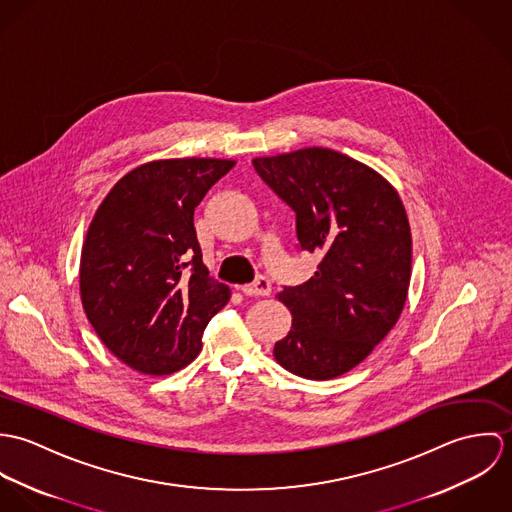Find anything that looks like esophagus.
I'll use <instances>...</instances> for the list:
<instances>
[{"label":"esophagus","mask_w":512,"mask_h":512,"mask_svg":"<svg viewBox=\"0 0 512 512\" xmlns=\"http://www.w3.org/2000/svg\"><path fill=\"white\" fill-rule=\"evenodd\" d=\"M242 293H244V295H250V297H264V295H270V293H272V284H270L268 278L258 276L252 284L242 286Z\"/></svg>","instance_id":"esophagus-1"}]
</instances>
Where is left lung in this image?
<instances>
[{"label":"left lung","mask_w":512,"mask_h":512,"mask_svg":"<svg viewBox=\"0 0 512 512\" xmlns=\"http://www.w3.org/2000/svg\"><path fill=\"white\" fill-rule=\"evenodd\" d=\"M252 163L295 213L297 246L321 254L305 284L278 295L293 319L274 357L309 380L341 376L365 361L404 309L412 274L404 205L376 171L333 149Z\"/></svg>","instance_id":"8db88e82"}]
</instances>
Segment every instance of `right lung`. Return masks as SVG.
Masks as SVG:
<instances>
[{"instance_id": "1", "label": "right lung", "mask_w": 512, "mask_h": 512, "mask_svg": "<svg viewBox=\"0 0 512 512\" xmlns=\"http://www.w3.org/2000/svg\"><path fill=\"white\" fill-rule=\"evenodd\" d=\"M230 159H161L124 175L98 207L80 254V297L124 365L171 374L201 351L230 290L203 264L195 209Z\"/></svg>"}]
</instances>
